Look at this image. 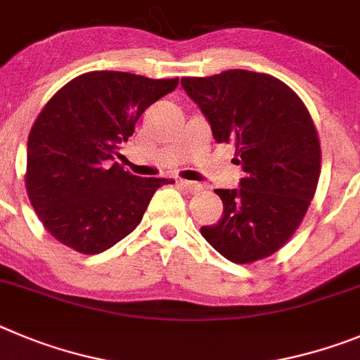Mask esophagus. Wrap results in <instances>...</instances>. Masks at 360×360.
Wrapping results in <instances>:
<instances>
[{"instance_id": "34e87169", "label": "esophagus", "mask_w": 360, "mask_h": 360, "mask_svg": "<svg viewBox=\"0 0 360 360\" xmlns=\"http://www.w3.org/2000/svg\"><path fill=\"white\" fill-rule=\"evenodd\" d=\"M179 186L183 188L184 192H188V193H199V192H202V186H200V184H197V183H192V181L181 179L179 181Z\"/></svg>"}]
</instances>
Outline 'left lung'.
Masks as SVG:
<instances>
[{
	"label": "left lung",
	"instance_id": "obj_1",
	"mask_svg": "<svg viewBox=\"0 0 360 360\" xmlns=\"http://www.w3.org/2000/svg\"><path fill=\"white\" fill-rule=\"evenodd\" d=\"M181 86L210 120L217 143L235 145L245 172L240 188L215 190L222 219L200 233L233 264L271 257L300 228L321 174L309 109L287 84L257 71L184 77Z\"/></svg>",
	"mask_w": 360,
	"mask_h": 360
}]
</instances>
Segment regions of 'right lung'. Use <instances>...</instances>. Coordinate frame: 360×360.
I'll list each match as a JSON object with an SVG mask.
<instances>
[{
	"instance_id": "right-lung-1",
	"label": "right lung",
	"mask_w": 360,
	"mask_h": 360,
	"mask_svg": "<svg viewBox=\"0 0 360 360\" xmlns=\"http://www.w3.org/2000/svg\"><path fill=\"white\" fill-rule=\"evenodd\" d=\"M179 79L89 71L55 93L28 136L27 193L46 231L82 255H98L132 233L158 177H136L112 163L145 109Z\"/></svg>"
}]
</instances>
